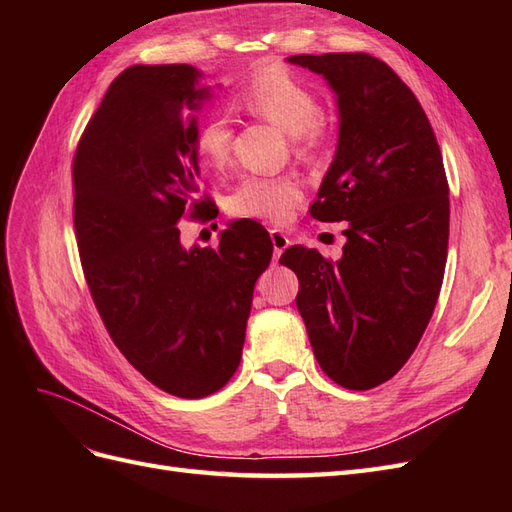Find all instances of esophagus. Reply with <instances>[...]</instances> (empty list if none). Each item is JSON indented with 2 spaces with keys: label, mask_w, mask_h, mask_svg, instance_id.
<instances>
[{
  "label": "esophagus",
  "mask_w": 512,
  "mask_h": 512,
  "mask_svg": "<svg viewBox=\"0 0 512 512\" xmlns=\"http://www.w3.org/2000/svg\"><path fill=\"white\" fill-rule=\"evenodd\" d=\"M271 232V241H273V250H275V256L280 258L282 256V252L286 250V247L290 245V239L284 235L282 230H277V228H273V230H269Z\"/></svg>",
  "instance_id": "obj_1"
}]
</instances>
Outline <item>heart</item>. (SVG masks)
<instances>
[{"label": "heart", "mask_w": 512, "mask_h": 512, "mask_svg": "<svg viewBox=\"0 0 512 512\" xmlns=\"http://www.w3.org/2000/svg\"><path fill=\"white\" fill-rule=\"evenodd\" d=\"M232 104L241 113L273 123L288 132L294 151L301 158H314L327 138V130L320 119L322 106L318 96L284 68L273 66L250 76L237 89ZM194 147L205 164L211 168H224L232 149V126L228 117L211 113L200 121ZM301 198V183L290 175H245L232 188L228 209L237 218L286 222Z\"/></svg>", "instance_id": "b5f03b06"}]
</instances>
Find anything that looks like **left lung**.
I'll list each match as a JSON object with an SVG mask.
<instances>
[{
  "label": "left lung",
  "instance_id": "obj_1",
  "mask_svg": "<svg viewBox=\"0 0 512 512\" xmlns=\"http://www.w3.org/2000/svg\"><path fill=\"white\" fill-rule=\"evenodd\" d=\"M337 94L339 141L318 200L320 222H348L344 256L288 247L297 307L333 382L367 391L406 365L427 329L448 252V181L412 89L367 53L292 55Z\"/></svg>",
  "mask_w": 512,
  "mask_h": 512
}]
</instances>
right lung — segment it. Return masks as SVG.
<instances>
[{
    "label": "right lung",
    "mask_w": 512,
    "mask_h": 512,
    "mask_svg": "<svg viewBox=\"0 0 512 512\" xmlns=\"http://www.w3.org/2000/svg\"><path fill=\"white\" fill-rule=\"evenodd\" d=\"M188 64L132 66L108 87L72 160L83 273L119 352L158 389L207 397L241 363L254 284L273 243L232 222L215 250L181 245L179 222L213 220L198 188V111L211 96Z\"/></svg>",
    "instance_id": "add662e5"
}]
</instances>
